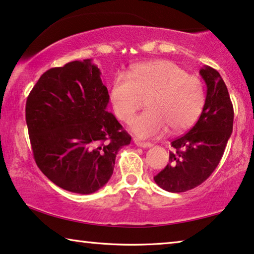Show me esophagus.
Masks as SVG:
<instances>
[{
	"label": "esophagus",
	"mask_w": 254,
	"mask_h": 254,
	"mask_svg": "<svg viewBox=\"0 0 254 254\" xmlns=\"http://www.w3.org/2000/svg\"><path fill=\"white\" fill-rule=\"evenodd\" d=\"M134 144L137 145V146H139V147H144V148H146V147H151V146H152L151 142H148V141H141V140H139V139H134Z\"/></svg>",
	"instance_id": "1"
}]
</instances>
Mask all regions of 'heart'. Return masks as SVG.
<instances>
[{
  "mask_svg": "<svg viewBox=\"0 0 254 254\" xmlns=\"http://www.w3.org/2000/svg\"><path fill=\"white\" fill-rule=\"evenodd\" d=\"M109 95L114 113L123 122L131 121L146 99L148 109L131 122V130L140 138L159 137L167 127L170 132L191 127L205 103L201 79L167 60L138 64L127 74H116Z\"/></svg>",
  "mask_w": 254,
  "mask_h": 254,
  "instance_id": "obj_1",
  "label": "heart"
}]
</instances>
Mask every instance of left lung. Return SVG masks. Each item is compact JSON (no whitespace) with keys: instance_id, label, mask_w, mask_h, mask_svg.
<instances>
[{"instance_id":"left-lung-1","label":"left lung","mask_w":254,"mask_h":254,"mask_svg":"<svg viewBox=\"0 0 254 254\" xmlns=\"http://www.w3.org/2000/svg\"><path fill=\"white\" fill-rule=\"evenodd\" d=\"M207 95L198 122L171 141L169 163L154 176L155 183L169 192H185L208 178L220 163L234 124V107L220 73L210 66L199 71Z\"/></svg>"}]
</instances>
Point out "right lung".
<instances>
[{
  "instance_id": "1",
  "label": "right lung",
  "mask_w": 254,
  "mask_h": 254,
  "mask_svg": "<svg viewBox=\"0 0 254 254\" xmlns=\"http://www.w3.org/2000/svg\"><path fill=\"white\" fill-rule=\"evenodd\" d=\"M91 60L52 67L26 100L35 163L64 190L90 194L112 177L117 152L131 135L107 112L108 90Z\"/></svg>"
}]
</instances>
